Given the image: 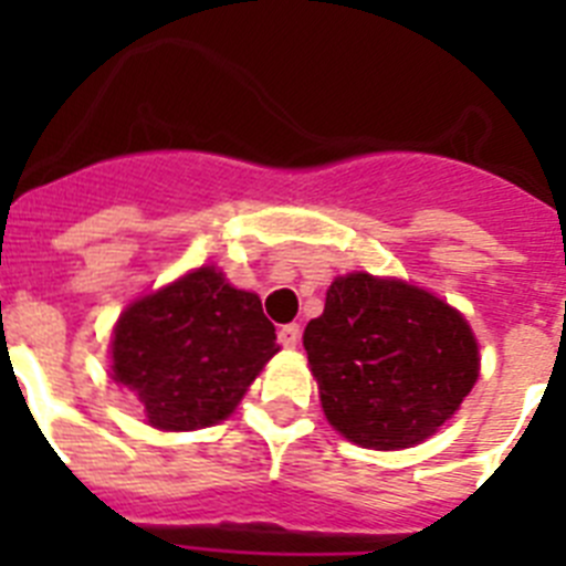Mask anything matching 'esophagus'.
I'll return each instance as SVG.
<instances>
[{
	"mask_svg": "<svg viewBox=\"0 0 566 566\" xmlns=\"http://www.w3.org/2000/svg\"><path fill=\"white\" fill-rule=\"evenodd\" d=\"M277 339H280V345H286V348H294V345L300 343V326H297V323H289V326L280 328Z\"/></svg>",
	"mask_w": 566,
	"mask_h": 566,
	"instance_id": "1",
	"label": "esophagus"
}]
</instances>
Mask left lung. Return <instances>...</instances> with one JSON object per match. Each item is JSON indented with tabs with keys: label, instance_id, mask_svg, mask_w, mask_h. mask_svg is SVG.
I'll list each match as a JSON object with an SVG mask.
<instances>
[{
	"label": "left lung",
	"instance_id": "obj_1",
	"mask_svg": "<svg viewBox=\"0 0 566 566\" xmlns=\"http://www.w3.org/2000/svg\"><path fill=\"white\" fill-rule=\"evenodd\" d=\"M303 345L332 428L374 451L433 437L479 379V343L457 308L368 272L334 280Z\"/></svg>",
	"mask_w": 566,
	"mask_h": 566
}]
</instances>
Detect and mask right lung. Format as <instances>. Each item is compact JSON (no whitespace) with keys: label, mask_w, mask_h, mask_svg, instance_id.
Here are the masks:
<instances>
[{"label":"right lung","mask_w":566,"mask_h":566,"mask_svg":"<svg viewBox=\"0 0 566 566\" xmlns=\"http://www.w3.org/2000/svg\"><path fill=\"white\" fill-rule=\"evenodd\" d=\"M260 297L201 266L124 308L109 343V374L135 391L147 422L198 431L238 408L280 352Z\"/></svg>","instance_id":"obj_1"}]
</instances>
